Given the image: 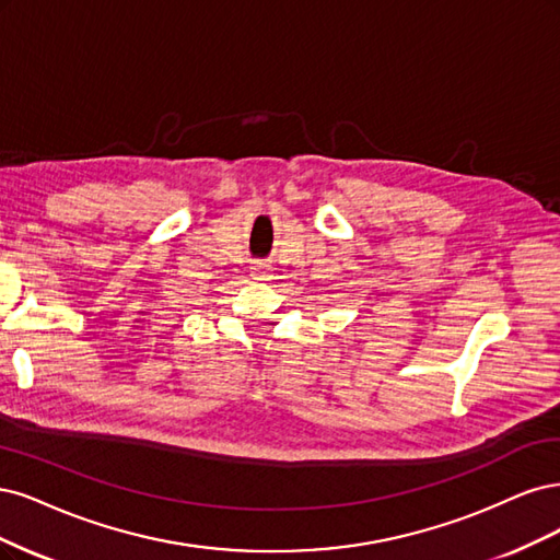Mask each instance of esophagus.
I'll return each mask as SVG.
<instances>
[{"label":"esophagus","instance_id":"1","mask_svg":"<svg viewBox=\"0 0 560 560\" xmlns=\"http://www.w3.org/2000/svg\"><path fill=\"white\" fill-rule=\"evenodd\" d=\"M250 269H254V277H256V279H260V281L269 279V265H267V262L256 260V262H254V267H250Z\"/></svg>","mask_w":560,"mask_h":560}]
</instances>
